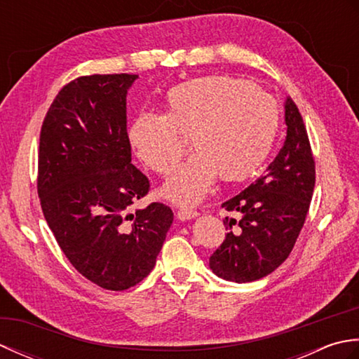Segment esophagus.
I'll return each mask as SVG.
<instances>
[{
    "label": "esophagus",
    "mask_w": 359,
    "mask_h": 359,
    "mask_svg": "<svg viewBox=\"0 0 359 359\" xmlns=\"http://www.w3.org/2000/svg\"><path fill=\"white\" fill-rule=\"evenodd\" d=\"M197 215H199V212H197V211L193 210V208H189V207H180V208L177 210V217H179L180 220L194 219Z\"/></svg>",
    "instance_id": "34e87169"
}]
</instances>
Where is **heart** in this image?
I'll use <instances>...</instances> for the list:
<instances>
[{
	"label": "heart",
	"instance_id": "b5f03b06",
	"mask_svg": "<svg viewBox=\"0 0 359 359\" xmlns=\"http://www.w3.org/2000/svg\"><path fill=\"white\" fill-rule=\"evenodd\" d=\"M279 129V109L264 89L242 79L208 75L171 88L165 114L140 112L129 126V143L144 166L168 175L185 152L196 149L163 187L166 197L194 203L217 175L225 184L253 177L269 158Z\"/></svg>",
	"mask_w": 359,
	"mask_h": 359
}]
</instances>
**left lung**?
<instances>
[{
	"label": "left lung",
	"mask_w": 359,
	"mask_h": 359,
	"mask_svg": "<svg viewBox=\"0 0 359 359\" xmlns=\"http://www.w3.org/2000/svg\"><path fill=\"white\" fill-rule=\"evenodd\" d=\"M287 137L264 175L222 203L239 219L225 217V241L210 266L233 282L257 280L285 261L296 243L315 188V157L306 125L292 98L285 102Z\"/></svg>",
	"instance_id": "left-lung-1"
}]
</instances>
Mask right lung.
<instances>
[{"instance_id": "1", "label": "right lung", "mask_w": 359, "mask_h": 359, "mask_svg": "<svg viewBox=\"0 0 359 359\" xmlns=\"http://www.w3.org/2000/svg\"><path fill=\"white\" fill-rule=\"evenodd\" d=\"M135 74L83 75L46 112L38 149L41 210L67 261L95 285L121 292L154 269L172 224L152 202L149 180L131 163L126 94Z\"/></svg>"}]
</instances>
